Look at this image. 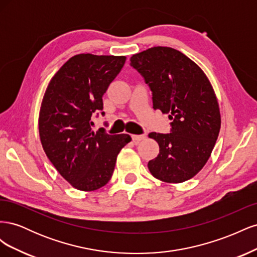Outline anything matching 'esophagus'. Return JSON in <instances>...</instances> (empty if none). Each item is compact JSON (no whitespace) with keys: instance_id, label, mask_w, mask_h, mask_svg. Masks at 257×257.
Instances as JSON below:
<instances>
[{"instance_id":"1","label":"esophagus","mask_w":257,"mask_h":257,"mask_svg":"<svg viewBox=\"0 0 257 257\" xmlns=\"http://www.w3.org/2000/svg\"><path fill=\"white\" fill-rule=\"evenodd\" d=\"M146 135L143 134V135H132V139H133V142L135 143H138L141 141H144V139H146Z\"/></svg>"}]
</instances>
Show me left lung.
<instances>
[{"label": "left lung", "instance_id": "1", "mask_svg": "<svg viewBox=\"0 0 257 257\" xmlns=\"http://www.w3.org/2000/svg\"><path fill=\"white\" fill-rule=\"evenodd\" d=\"M131 66L152 91L154 109L169 113L172 133H150L160 153L149 161L153 177L184 182L205 166L221 128V114L211 83L195 62L170 47H152L131 58Z\"/></svg>", "mask_w": 257, "mask_h": 257}]
</instances>
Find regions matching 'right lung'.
Masks as SVG:
<instances>
[{"label":"right lung","mask_w":257,"mask_h":257,"mask_svg":"<svg viewBox=\"0 0 257 257\" xmlns=\"http://www.w3.org/2000/svg\"><path fill=\"white\" fill-rule=\"evenodd\" d=\"M125 57L80 53L52 77L41 106L38 130L43 149L67 182L95 191L110 180L116 157L132 138L92 131L91 116L103 110V95ZM104 115L105 112L102 111Z\"/></svg>","instance_id":"right-lung-1"}]
</instances>
